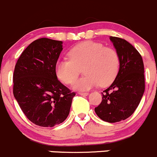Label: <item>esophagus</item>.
<instances>
[{"label": "esophagus", "instance_id": "34e87169", "mask_svg": "<svg viewBox=\"0 0 157 157\" xmlns=\"http://www.w3.org/2000/svg\"><path fill=\"white\" fill-rule=\"evenodd\" d=\"M78 94L82 95V96H87L89 93L88 92H78Z\"/></svg>", "mask_w": 157, "mask_h": 157}]
</instances>
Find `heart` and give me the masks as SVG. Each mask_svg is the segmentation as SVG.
I'll return each mask as SVG.
<instances>
[{
	"label": "heart",
	"instance_id": "heart-1",
	"mask_svg": "<svg viewBox=\"0 0 157 157\" xmlns=\"http://www.w3.org/2000/svg\"><path fill=\"white\" fill-rule=\"evenodd\" d=\"M69 59L57 61V77L65 84H73L83 69L85 75L74 88L88 90L98 86H106L113 82L120 68V56L115 48L102 43L86 41L73 47L67 53Z\"/></svg>",
	"mask_w": 157,
	"mask_h": 157
}]
</instances>
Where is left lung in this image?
Masks as SVG:
<instances>
[{
    "label": "left lung",
    "mask_w": 157,
    "mask_h": 157,
    "mask_svg": "<svg viewBox=\"0 0 157 157\" xmlns=\"http://www.w3.org/2000/svg\"><path fill=\"white\" fill-rule=\"evenodd\" d=\"M110 40L120 56V68L112 85L102 93V102L95 112L103 121L115 123L125 120L138 106L145 90L144 67L131 44L115 36Z\"/></svg>",
    "instance_id": "8db88e82"
}]
</instances>
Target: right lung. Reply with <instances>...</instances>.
Here are the masks:
<instances>
[{"mask_svg": "<svg viewBox=\"0 0 157 157\" xmlns=\"http://www.w3.org/2000/svg\"><path fill=\"white\" fill-rule=\"evenodd\" d=\"M62 49L61 41L36 39L23 51L14 69V97L26 118L41 127L62 123L76 95L57 78L55 65Z\"/></svg>", "mask_w": 157, "mask_h": 157, "instance_id": "add662e5", "label": "right lung"}]
</instances>
